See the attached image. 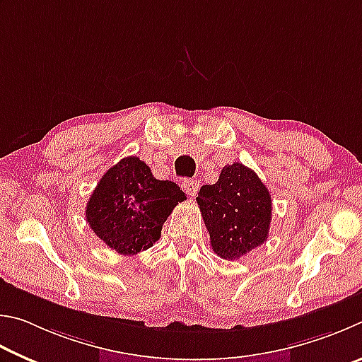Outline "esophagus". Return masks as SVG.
Here are the masks:
<instances>
[{"instance_id": "esophagus-1", "label": "esophagus", "mask_w": 362, "mask_h": 362, "mask_svg": "<svg viewBox=\"0 0 362 362\" xmlns=\"http://www.w3.org/2000/svg\"><path fill=\"white\" fill-rule=\"evenodd\" d=\"M199 182L195 180H185L182 182V187H185V192L189 195V197H195L199 192Z\"/></svg>"}]
</instances>
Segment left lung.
<instances>
[{
	"label": "left lung",
	"mask_w": 362,
	"mask_h": 362,
	"mask_svg": "<svg viewBox=\"0 0 362 362\" xmlns=\"http://www.w3.org/2000/svg\"><path fill=\"white\" fill-rule=\"evenodd\" d=\"M197 204L211 248L226 261L240 259L269 237L270 192L243 163L226 165L218 182L200 187Z\"/></svg>",
	"instance_id": "1"
}]
</instances>
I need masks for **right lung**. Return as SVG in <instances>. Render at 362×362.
<instances>
[{"label": "right lung", "instance_id": "right-lung-1", "mask_svg": "<svg viewBox=\"0 0 362 362\" xmlns=\"http://www.w3.org/2000/svg\"><path fill=\"white\" fill-rule=\"evenodd\" d=\"M186 194L160 181L138 157H124L106 171L87 202L86 219L100 240L132 256L160 238L162 226Z\"/></svg>", "mask_w": 362, "mask_h": 362}]
</instances>
